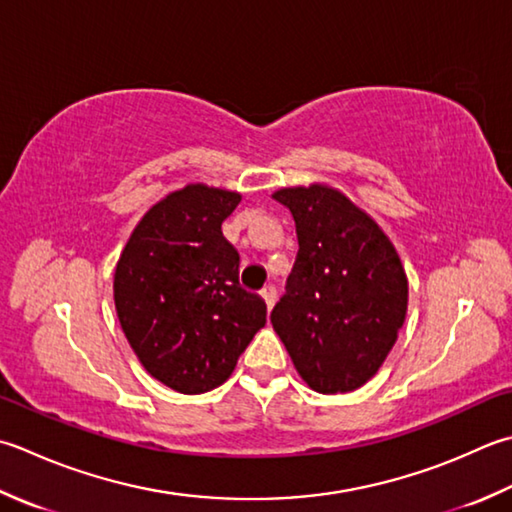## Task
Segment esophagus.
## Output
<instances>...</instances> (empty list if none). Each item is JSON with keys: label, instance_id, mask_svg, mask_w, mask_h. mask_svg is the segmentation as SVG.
Returning <instances> with one entry per match:
<instances>
[{"label": "esophagus", "instance_id": "esophagus-1", "mask_svg": "<svg viewBox=\"0 0 512 512\" xmlns=\"http://www.w3.org/2000/svg\"><path fill=\"white\" fill-rule=\"evenodd\" d=\"M259 295H262V299H264V304H266V308H268V310L275 306V299H277V290H275V286H264L262 290H259Z\"/></svg>", "mask_w": 512, "mask_h": 512}]
</instances>
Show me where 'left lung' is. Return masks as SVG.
<instances>
[{"label": "left lung", "instance_id": "8db88e82", "mask_svg": "<svg viewBox=\"0 0 512 512\" xmlns=\"http://www.w3.org/2000/svg\"><path fill=\"white\" fill-rule=\"evenodd\" d=\"M297 257L270 313L304 382L324 395L364 386L395 346L408 310L397 250L366 210L328 184L279 188Z\"/></svg>", "mask_w": 512, "mask_h": 512}]
</instances>
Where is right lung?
Here are the masks:
<instances>
[{"mask_svg":"<svg viewBox=\"0 0 512 512\" xmlns=\"http://www.w3.org/2000/svg\"><path fill=\"white\" fill-rule=\"evenodd\" d=\"M242 195L188 184L146 210L119 255L115 308L150 377L184 395L233 375L266 324L264 299L239 286V253L222 233Z\"/></svg>","mask_w":512,"mask_h":512,"instance_id":"right-lung-1","label":"right lung"}]
</instances>
